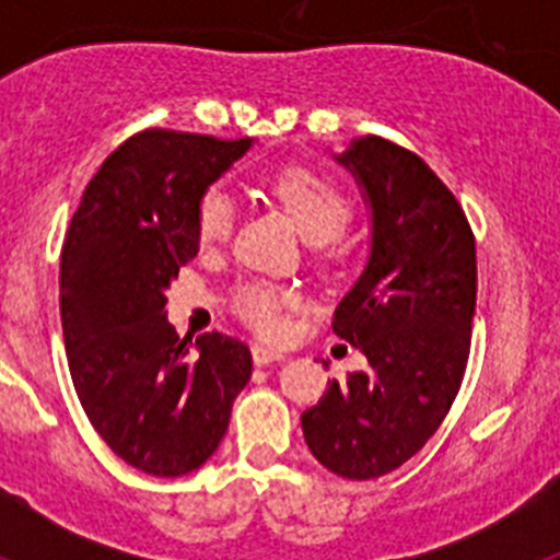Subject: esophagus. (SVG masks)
<instances>
[{
	"label": "esophagus",
	"instance_id": "34e87169",
	"mask_svg": "<svg viewBox=\"0 0 560 560\" xmlns=\"http://www.w3.org/2000/svg\"><path fill=\"white\" fill-rule=\"evenodd\" d=\"M285 355L280 350H271L266 345H255L252 348V361H255L257 368H266V364H275V361H283Z\"/></svg>",
	"mask_w": 560,
	"mask_h": 560
}]
</instances>
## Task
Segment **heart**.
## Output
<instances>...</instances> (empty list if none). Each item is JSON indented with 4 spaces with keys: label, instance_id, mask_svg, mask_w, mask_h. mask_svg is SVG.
Masks as SVG:
<instances>
[{
    "label": "heart",
    "instance_id": "b5f03b06",
    "mask_svg": "<svg viewBox=\"0 0 560 560\" xmlns=\"http://www.w3.org/2000/svg\"><path fill=\"white\" fill-rule=\"evenodd\" d=\"M271 190L289 215L294 219L296 230L308 237L311 244H325L334 241L350 221V199L323 173L308 171V167H289L277 173L271 182ZM232 221H235V201L226 190L212 187L205 192L199 205V237L201 244H219L230 235ZM294 303L289 291L277 289L271 283H249L241 289L235 300L237 314L246 323L255 325L264 334H280L283 330L285 308Z\"/></svg>",
    "mask_w": 560,
    "mask_h": 560
}]
</instances>
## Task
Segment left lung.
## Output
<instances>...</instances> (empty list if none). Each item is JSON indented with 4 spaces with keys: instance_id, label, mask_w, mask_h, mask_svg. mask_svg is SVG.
I'll return each instance as SVG.
<instances>
[{
    "instance_id": "8db88e82",
    "label": "left lung",
    "mask_w": 560,
    "mask_h": 560,
    "mask_svg": "<svg viewBox=\"0 0 560 560\" xmlns=\"http://www.w3.org/2000/svg\"><path fill=\"white\" fill-rule=\"evenodd\" d=\"M368 207L364 269L334 314V334L368 368L330 381L303 412L311 454L345 479L395 471L446 418L471 348L477 249L463 207L427 162L381 137L334 153Z\"/></svg>"
}]
</instances>
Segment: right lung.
<instances>
[{
    "label": "right lung",
    "instance_id": "right-lung-1",
    "mask_svg": "<svg viewBox=\"0 0 560 560\" xmlns=\"http://www.w3.org/2000/svg\"><path fill=\"white\" fill-rule=\"evenodd\" d=\"M151 128L122 142L83 190L61 249V325L86 418L120 459L185 477L215 454L252 375L244 341L179 339L167 294L199 255V205L249 148Z\"/></svg>",
    "mask_w": 560,
    "mask_h": 560
}]
</instances>
